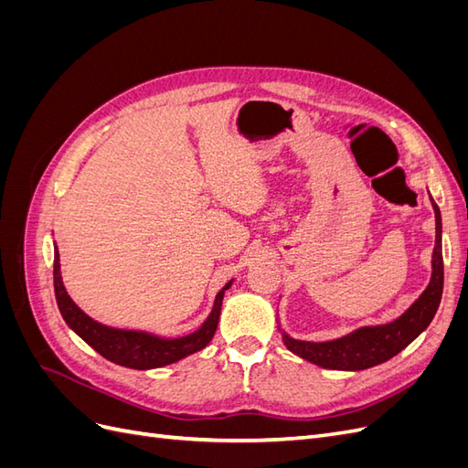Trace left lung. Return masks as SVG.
I'll list each match as a JSON object with an SVG mask.
<instances>
[{
  "instance_id": "8db88e82",
  "label": "left lung",
  "mask_w": 468,
  "mask_h": 468,
  "mask_svg": "<svg viewBox=\"0 0 468 468\" xmlns=\"http://www.w3.org/2000/svg\"><path fill=\"white\" fill-rule=\"evenodd\" d=\"M435 210V248L431 260V281L420 299L406 313L390 324L367 325L334 342H299L282 334V342L294 356L324 369L335 371H363L380 365L414 342V339L431 324L443 294V253H441V212L433 203Z\"/></svg>"
}]
</instances>
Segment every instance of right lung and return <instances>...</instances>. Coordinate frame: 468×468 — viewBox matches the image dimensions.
Returning <instances> with one entry per match:
<instances>
[{
  "instance_id": "add662e5",
  "label": "right lung",
  "mask_w": 468,
  "mask_h": 468,
  "mask_svg": "<svg viewBox=\"0 0 468 468\" xmlns=\"http://www.w3.org/2000/svg\"><path fill=\"white\" fill-rule=\"evenodd\" d=\"M230 285L232 281L226 282L224 289L217 294L215 306H212V313L207 318V322L199 330L189 335L164 339L146 332L117 330L95 322L93 318H90L86 313H83L72 299H69L60 275L58 248H54V292H56V303H58L62 318L66 320L69 328L83 339V342L91 346L99 353V356H103L105 359L117 365L129 367V369H155V367L176 363L183 357L191 356V353L207 347L212 335L217 332L224 291Z\"/></svg>"
}]
</instances>
